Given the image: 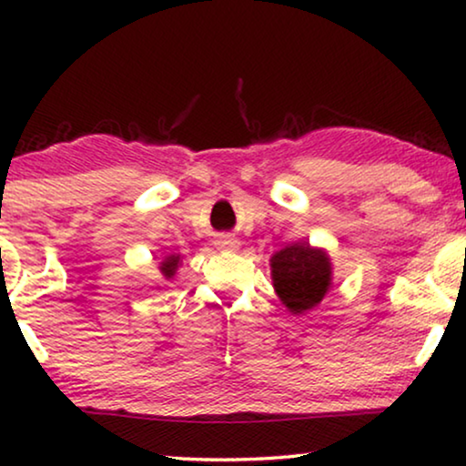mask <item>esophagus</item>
I'll use <instances>...</instances> for the list:
<instances>
[{"label": "esophagus", "mask_w": 466, "mask_h": 466, "mask_svg": "<svg viewBox=\"0 0 466 466\" xmlns=\"http://www.w3.org/2000/svg\"><path fill=\"white\" fill-rule=\"evenodd\" d=\"M218 248H222V250H235V248H239V241L233 238V235H220L218 241Z\"/></svg>", "instance_id": "34e87169"}]
</instances>
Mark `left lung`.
<instances>
[{
  "mask_svg": "<svg viewBox=\"0 0 466 466\" xmlns=\"http://www.w3.org/2000/svg\"><path fill=\"white\" fill-rule=\"evenodd\" d=\"M271 273L276 292L295 314L322 301L330 286V263L322 250L309 244H292L273 254Z\"/></svg>",
  "mask_w": 466,
  "mask_h": 466,
  "instance_id": "obj_1",
  "label": "left lung"
}]
</instances>
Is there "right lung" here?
Listing matches in <instances>:
<instances>
[{
	"label": "right lung",
	"mask_w": 466,
	"mask_h": 466,
	"mask_svg": "<svg viewBox=\"0 0 466 466\" xmlns=\"http://www.w3.org/2000/svg\"><path fill=\"white\" fill-rule=\"evenodd\" d=\"M177 265H180V257H176V254H174V257H167L161 263V273L165 278H171L176 273Z\"/></svg>",
	"instance_id": "add662e5"
}]
</instances>
